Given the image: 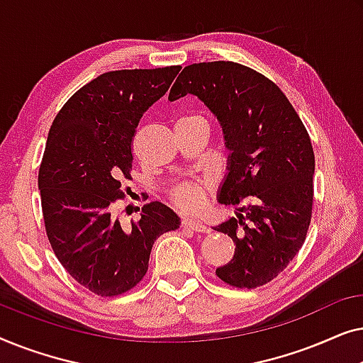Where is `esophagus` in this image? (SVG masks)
Listing matches in <instances>:
<instances>
[{"label": "esophagus", "instance_id": "obj_1", "mask_svg": "<svg viewBox=\"0 0 363 363\" xmlns=\"http://www.w3.org/2000/svg\"><path fill=\"white\" fill-rule=\"evenodd\" d=\"M182 228H185V230L196 231V233H206L208 231V228L203 225L201 221H193V220H183Z\"/></svg>", "mask_w": 363, "mask_h": 363}]
</instances>
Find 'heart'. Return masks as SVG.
I'll return each instance as SVG.
<instances>
[{
	"label": "heart",
	"mask_w": 363,
	"mask_h": 363,
	"mask_svg": "<svg viewBox=\"0 0 363 363\" xmlns=\"http://www.w3.org/2000/svg\"><path fill=\"white\" fill-rule=\"evenodd\" d=\"M206 183L205 182H186L178 185L173 190V203L180 208L182 211L195 213L200 210L205 203L206 196Z\"/></svg>",
	"instance_id": "b5f03b06"
}]
</instances>
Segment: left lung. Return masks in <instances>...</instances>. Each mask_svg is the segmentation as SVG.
Wrapping results in <instances>:
<instances>
[{
	"label": "left lung",
	"instance_id": "8db88e82",
	"mask_svg": "<svg viewBox=\"0 0 363 363\" xmlns=\"http://www.w3.org/2000/svg\"><path fill=\"white\" fill-rule=\"evenodd\" d=\"M186 94L216 117L230 152L218 201L241 205L236 218L213 228L236 245L216 276L241 289L266 284L294 259L309 230L315 168L309 133L284 92L242 64L186 66L168 101Z\"/></svg>",
	"mask_w": 363,
	"mask_h": 363
}]
</instances>
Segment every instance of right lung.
I'll return each instance as SVG.
<instances>
[{
    "label": "right lung",
    "instance_id": "right-lung-1",
    "mask_svg": "<svg viewBox=\"0 0 363 363\" xmlns=\"http://www.w3.org/2000/svg\"><path fill=\"white\" fill-rule=\"evenodd\" d=\"M180 66L101 74L79 89L54 118L39 168L44 225L57 259L79 284L118 296L148 269L155 240L180 228L160 201L123 228L112 215L130 178L132 138L143 113L165 96Z\"/></svg>",
    "mask_w": 363,
    "mask_h": 363
}]
</instances>
